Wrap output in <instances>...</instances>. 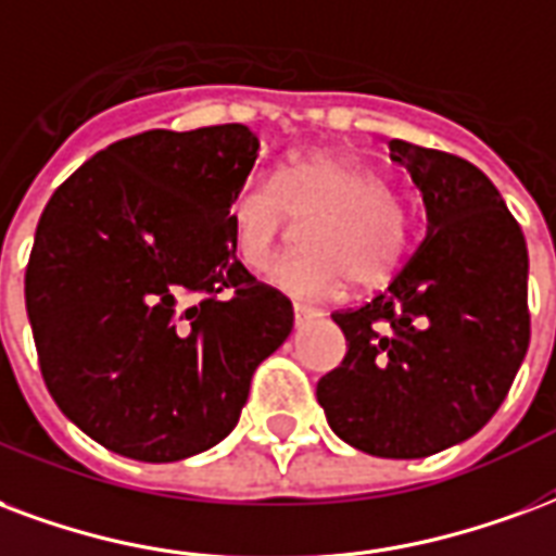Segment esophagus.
I'll list each match as a JSON object with an SVG mask.
<instances>
[{
  "label": "esophagus",
  "instance_id": "1",
  "mask_svg": "<svg viewBox=\"0 0 556 556\" xmlns=\"http://www.w3.org/2000/svg\"><path fill=\"white\" fill-rule=\"evenodd\" d=\"M318 315H320L318 309H312V306H303V303H294V324H298V327H303L306 320L318 318Z\"/></svg>",
  "mask_w": 556,
  "mask_h": 556
}]
</instances>
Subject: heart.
Instances as JSON below:
<instances>
[{"instance_id":"1","label":"heart","mask_w":556,"mask_h":556,"mask_svg":"<svg viewBox=\"0 0 556 556\" xmlns=\"http://www.w3.org/2000/svg\"><path fill=\"white\" fill-rule=\"evenodd\" d=\"M319 217L303 229V253L270 267V286L291 298L324 300L344 279L374 289L401 267L409 244L392 188L368 164L330 150L294 152L279 179L253 174L232 197L229 226L241 265L262 270L294 217Z\"/></svg>"}]
</instances>
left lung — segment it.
I'll use <instances>...</instances> for the list:
<instances>
[{"label": "left lung", "mask_w": 556, "mask_h": 556, "mask_svg": "<svg viewBox=\"0 0 556 556\" xmlns=\"http://www.w3.org/2000/svg\"><path fill=\"white\" fill-rule=\"evenodd\" d=\"M425 200L427 236L389 289L332 312L348 341L318 380L332 433L386 459L459 445L504 404L528 353V244L475 164L389 141Z\"/></svg>", "instance_id": "1"}]
</instances>
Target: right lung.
<instances>
[{
	"instance_id": "add662e5",
	"label": "right lung",
	"mask_w": 556,
	"mask_h": 556,
	"mask_svg": "<svg viewBox=\"0 0 556 556\" xmlns=\"http://www.w3.org/2000/svg\"><path fill=\"white\" fill-rule=\"evenodd\" d=\"M256 159L241 123L143 131L88 159L40 215L26 267L40 374L114 454L176 463L215 447L289 339L291 300L232 247L229 205Z\"/></svg>"
}]
</instances>
